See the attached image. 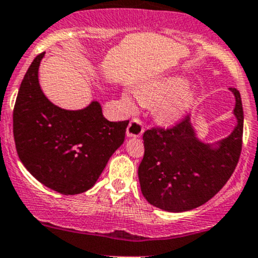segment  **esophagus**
Returning <instances> with one entry per match:
<instances>
[{"mask_svg":"<svg viewBox=\"0 0 258 258\" xmlns=\"http://www.w3.org/2000/svg\"><path fill=\"white\" fill-rule=\"evenodd\" d=\"M143 131H145V128H143L142 121H141L140 118H134V120H131V122L128 123L126 135L127 137H141L142 136Z\"/></svg>","mask_w":258,"mask_h":258,"instance_id":"34e87169","label":"esophagus"}]
</instances>
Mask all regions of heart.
<instances>
[{
  "instance_id": "b5f03b06",
  "label": "heart",
  "mask_w": 258,
  "mask_h": 258,
  "mask_svg": "<svg viewBox=\"0 0 258 258\" xmlns=\"http://www.w3.org/2000/svg\"><path fill=\"white\" fill-rule=\"evenodd\" d=\"M140 102L153 105V115L161 123L173 126L178 123L193 107L197 95L188 88V80L181 77H170L140 86L135 91ZM127 107H134L128 94L122 96Z\"/></svg>"
}]
</instances>
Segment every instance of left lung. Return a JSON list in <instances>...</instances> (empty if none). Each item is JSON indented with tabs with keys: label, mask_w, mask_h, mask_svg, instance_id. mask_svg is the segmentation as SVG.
I'll return each instance as SVG.
<instances>
[{
	"label": "left lung",
	"mask_w": 258,
	"mask_h": 258,
	"mask_svg": "<svg viewBox=\"0 0 258 258\" xmlns=\"http://www.w3.org/2000/svg\"><path fill=\"white\" fill-rule=\"evenodd\" d=\"M230 90L236 100L237 124L215 146L197 137L189 116L174 127H153L143 134L138 179L143 197L153 207L170 213L191 210L220 191L232 175L242 148L243 110L238 90Z\"/></svg>",
	"instance_id": "1"
}]
</instances>
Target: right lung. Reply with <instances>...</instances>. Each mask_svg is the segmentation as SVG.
I'll use <instances>...</instances> for the list:
<instances>
[{"mask_svg": "<svg viewBox=\"0 0 258 258\" xmlns=\"http://www.w3.org/2000/svg\"><path fill=\"white\" fill-rule=\"evenodd\" d=\"M43 56L40 53L32 61L16 99V150L38 181L60 194H80L96 183L123 143L128 121L106 120L97 101L77 111L51 104L38 81Z\"/></svg>", "mask_w": 258, "mask_h": 258, "instance_id": "1", "label": "right lung"}]
</instances>
